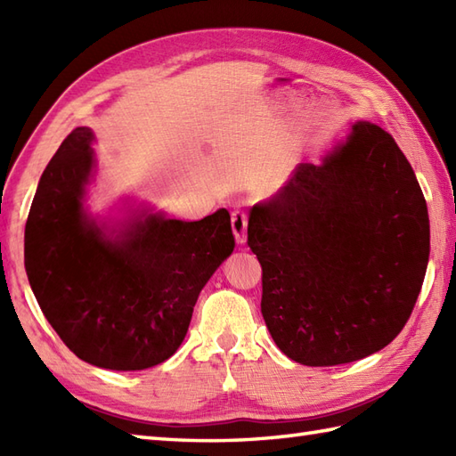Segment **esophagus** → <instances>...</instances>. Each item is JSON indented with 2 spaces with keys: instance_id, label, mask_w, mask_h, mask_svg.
I'll use <instances>...</instances> for the list:
<instances>
[{
  "instance_id": "esophagus-1",
  "label": "esophagus",
  "mask_w": 456,
  "mask_h": 456,
  "mask_svg": "<svg viewBox=\"0 0 456 456\" xmlns=\"http://www.w3.org/2000/svg\"><path fill=\"white\" fill-rule=\"evenodd\" d=\"M247 223H248V217L245 211L235 209L233 213H231V225H233V233H235V239L239 245H243L247 240Z\"/></svg>"
}]
</instances>
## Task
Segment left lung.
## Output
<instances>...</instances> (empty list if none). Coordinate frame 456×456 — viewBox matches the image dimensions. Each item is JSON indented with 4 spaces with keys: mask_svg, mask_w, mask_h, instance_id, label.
I'll return each instance as SVG.
<instances>
[{
    "mask_svg": "<svg viewBox=\"0 0 456 456\" xmlns=\"http://www.w3.org/2000/svg\"><path fill=\"white\" fill-rule=\"evenodd\" d=\"M263 266L260 312L280 351L305 366L378 353L400 335L429 263V216L394 137L358 121L323 164H297L250 209Z\"/></svg>",
    "mask_w": 456,
    "mask_h": 456,
    "instance_id": "1",
    "label": "left lung"
}]
</instances>
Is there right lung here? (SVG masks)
<instances>
[{
    "label": "right lung",
    "mask_w": 456,
    "mask_h": 456,
    "mask_svg": "<svg viewBox=\"0 0 456 456\" xmlns=\"http://www.w3.org/2000/svg\"><path fill=\"white\" fill-rule=\"evenodd\" d=\"M88 127L45 168L25 225V270L48 323L70 351L110 370H142L178 351L193 305L235 248L231 216L152 213L108 239L82 208L94 168Z\"/></svg>",
    "instance_id": "1"
}]
</instances>
